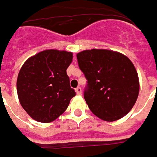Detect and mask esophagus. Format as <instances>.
Segmentation results:
<instances>
[{
    "instance_id": "34e87169",
    "label": "esophagus",
    "mask_w": 157,
    "mask_h": 157,
    "mask_svg": "<svg viewBox=\"0 0 157 157\" xmlns=\"http://www.w3.org/2000/svg\"><path fill=\"white\" fill-rule=\"evenodd\" d=\"M75 92H76V94H79V95H80V94H82V88H81L80 87H76V88H75Z\"/></svg>"
}]
</instances>
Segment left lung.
<instances>
[{"mask_svg": "<svg viewBox=\"0 0 157 157\" xmlns=\"http://www.w3.org/2000/svg\"><path fill=\"white\" fill-rule=\"evenodd\" d=\"M76 56L87 80L84 99L90 111L108 122L127 114L139 94V79L132 61L105 49L85 50Z\"/></svg>", "mask_w": 157, "mask_h": 157, "instance_id": "obj_1", "label": "left lung"}]
</instances>
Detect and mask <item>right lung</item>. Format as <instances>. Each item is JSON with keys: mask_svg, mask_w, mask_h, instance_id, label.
I'll use <instances>...</instances> for the list:
<instances>
[{"mask_svg": "<svg viewBox=\"0 0 157 157\" xmlns=\"http://www.w3.org/2000/svg\"><path fill=\"white\" fill-rule=\"evenodd\" d=\"M73 53L45 50L29 57L20 68L17 94L21 106L34 120L50 123L67 109L75 92L66 70Z\"/></svg>", "mask_w": 157, "mask_h": 157, "instance_id": "obj_1", "label": "right lung"}]
</instances>
